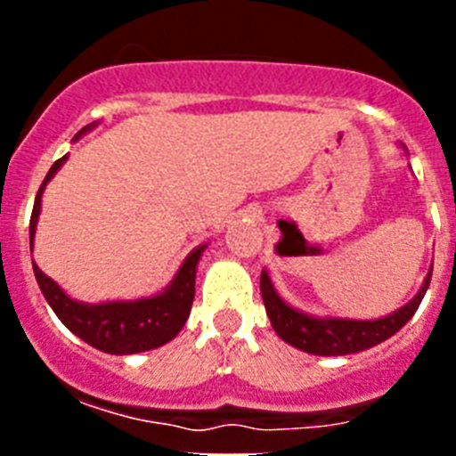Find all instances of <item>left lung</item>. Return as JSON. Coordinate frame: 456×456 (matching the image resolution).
I'll list each match as a JSON object with an SVG mask.
<instances>
[{
    "instance_id": "left-lung-1",
    "label": "left lung",
    "mask_w": 456,
    "mask_h": 456,
    "mask_svg": "<svg viewBox=\"0 0 456 456\" xmlns=\"http://www.w3.org/2000/svg\"><path fill=\"white\" fill-rule=\"evenodd\" d=\"M432 281V272L427 273L422 289L416 294V299L409 301L404 308L381 320L356 322V320H315L299 310L289 308L272 288L267 272L260 276V294H263L265 308L272 320L273 331L289 342L292 347L301 352L317 354V356H342V354L363 352L374 347L379 342L388 340L393 333H397L411 317L416 315L418 305L425 297L427 288Z\"/></svg>"
}]
</instances>
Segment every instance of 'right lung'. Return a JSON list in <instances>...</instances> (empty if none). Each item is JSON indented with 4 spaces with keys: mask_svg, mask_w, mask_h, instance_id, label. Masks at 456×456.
<instances>
[{
    "mask_svg": "<svg viewBox=\"0 0 456 456\" xmlns=\"http://www.w3.org/2000/svg\"><path fill=\"white\" fill-rule=\"evenodd\" d=\"M82 132H86L84 127ZM79 132V134H82ZM77 134V136H79ZM75 136V139H77ZM66 162V157L56 159L47 171L45 180L36 193L34 212L29 221V237L34 244L36 221L40 212V193L50 183V178L59 171V167ZM205 247L196 248L191 256L184 260L178 276L171 283L167 292L157 294L152 299L141 301H114V304L100 305H84L72 301L70 297L61 292V288L52 281L50 276L40 272L34 265L36 281L40 285V292L45 294L47 304L56 313V317L70 329L75 336L82 338L84 342L93 345L100 352L107 354H136L148 352V349L162 347L164 342L175 338L189 317V310L193 304V283H196V265Z\"/></svg>",
    "mask_w": 456,
    "mask_h": 456,
    "instance_id": "obj_1",
    "label": "right lung"
}]
</instances>
